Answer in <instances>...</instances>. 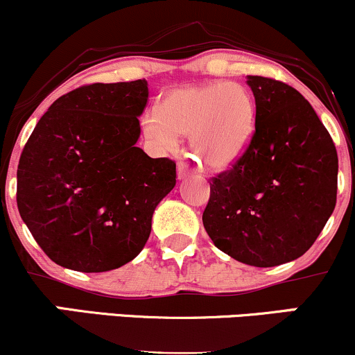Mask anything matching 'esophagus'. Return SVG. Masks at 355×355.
Listing matches in <instances>:
<instances>
[{
  "label": "esophagus",
  "instance_id": "1",
  "mask_svg": "<svg viewBox=\"0 0 355 355\" xmlns=\"http://www.w3.org/2000/svg\"><path fill=\"white\" fill-rule=\"evenodd\" d=\"M193 173L195 170L191 168L189 164H185V162H180V164H178V178H187Z\"/></svg>",
  "mask_w": 355,
  "mask_h": 355
}]
</instances>
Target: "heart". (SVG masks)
Instances as JSON below:
<instances>
[{
  "instance_id": "heart-1",
  "label": "heart",
  "mask_w": 355,
  "mask_h": 355,
  "mask_svg": "<svg viewBox=\"0 0 355 355\" xmlns=\"http://www.w3.org/2000/svg\"><path fill=\"white\" fill-rule=\"evenodd\" d=\"M254 120L250 92L240 83L217 81L168 93L160 110H150L141 118V132L160 148H172L178 137L189 135L191 152L223 168L243 152Z\"/></svg>"
}]
</instances>
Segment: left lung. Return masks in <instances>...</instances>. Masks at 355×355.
I'll list each match as a JSON object with an SVG mask.
<instances>
[{
    "label": "left lung",
    "mask_w": 355,
    "mask_h": 355,
    "mask_svg": "<svg viewBox=\"0 0 355 355\" xmlns=\"http://www.w3.org/2000/svg\"><path fill=\"white\" fill-rule=\"evenodd\" d=\"M255 130L232 168L210 178L203 227L232 259L275 267L304 255L336 209L337 160L327 128L287 83L247 76Z\"/></svg>",
    "instance_id": "1"
}]
</instances>
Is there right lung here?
<instances>
[{
    "label": "right lung",
    "mask_w": 355,
    "mask_h": 355,
    "mask_svg": "<svg viewBox=\"0 0 355 355\" xmlns=\"http://www.w3.org/2000/svg\"><path fill=\"white\" fill-rule=\"evenodd\" d=\"M146 80L85 85L40 118L18 165L23 222L55 263L107 272L133 260L158 203L177 183L170 158L135 145Z\"/></svg>",
    "instance_id": "right-lung-1"
}]
</instances>
